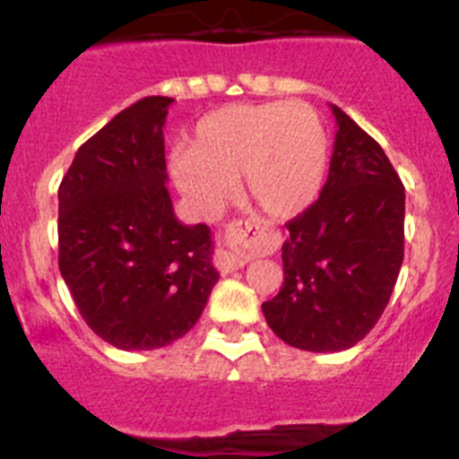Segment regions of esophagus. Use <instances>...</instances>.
Instances as JSON below:
<instances>
[{
  "label": "esophagus",
  "mask_w": 459,
  "mask_h": 459,
  "mask_svg": "<svg viewBox=\"0 0 459 459\" xmlns=\"http://www.w3.org/2000/svg\"><path fill=\"white\" fill-rule=\"evenodd\" d=\"M257 226L253 221H233L224 233V247L217 248L215 266L221 273H233L247 266L255 242Z\"/></svg>",
  "instance_id": "esophagus-1"
}]
</instances>
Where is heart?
Wrapping results in <instances>:
<instances>
[{
	"mask_svg": "<svg viewBox=\"0 0 459 459\" xmlns=\"http://www.w3.org/2000/svg\"><path fill=\"white\" fill-rule=\"evenodd\" d=\"M326 131L307 101L230 104L197 122L188 148L170 157L175 184L202 212L220 211L239 193L275 220L316 202L326 173Z\"/></svg>",
	"mask_w": 459,
	"mask_h": 459,
	"instance_id": "b5f03b06",
	"label": "heart"
}]
</instances>
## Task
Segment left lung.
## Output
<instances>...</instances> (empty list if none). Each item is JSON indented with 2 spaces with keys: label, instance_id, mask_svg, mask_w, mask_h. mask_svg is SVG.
Returning <instances> with one entry per match:
<instances>
[{
  "label": "left lung",
  "instance_id": "left-lung-1",
  "mask_svg": "<svg viewBox=\"0 0 459 459\" xmlns=\"http://www.w3.org/2000/svg\"><path fill=\"white\" fill-rule=\"evenodd\" d=\"M337 122L317 202L286 224L284 284L262 304L280 340L313 353L351 349L377 324L404 259V186L349 115Z\"/></svg>",
  "mask_w": 459,
  "mask_h": 459
}]
</instances>
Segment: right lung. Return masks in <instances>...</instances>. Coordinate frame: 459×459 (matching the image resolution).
I'll return each instance as SVG.
<instances>
[{"instance_id": "right-lung-1", "label": "right lung", "mask_w": 459, "mask_h": 459, "mask_svg": "<svg viewBox=\"0 0 459 459\" xmlns=\"http://www.w3.org/2000/svg\"><path fill=\"white\" fill-rule=\"evenodd\" d=\"M170 97H143L75 152L59 184V273L108 344L152 351L186 335L220 273L206 224L175 217L166 188Z\"/></svg>"}]
</instances>
